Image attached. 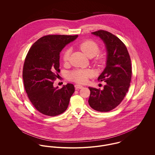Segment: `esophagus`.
<instances>
[{
  "mask_svg": "<svg viewBox=\"0 0 155 155\" xmlns=\"http://www.w3.org/2000/svg\"><path fill=\"white\" fill-rule=\"evenodd\" d=\"M74 87L76 89H81L83 88V86L82 85H78V84H76L74 85Z\"/></svg>",
  "mask_w": 155,
  "mask_h": 155,
  "instance_id": "1",
  "label": "esophagus"
}]
</instances>
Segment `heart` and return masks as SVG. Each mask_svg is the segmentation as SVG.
Instances as JSON below:
<instances>
[{
  "label": "heart",
  "instance_id": "b5f03b06",
  "mask_svg": "<svg viewBox=\"0 0 155 155\" xmlns=\"http://www.w3.org/2000/svg\"><path fill=\"white\" fill-rule=\"evenodd\" d=\"M79 48L89 58H92L96 55L94 60L95 63L98 65L104 64L106 60V55L104 52H100L98 44L93 40L87 39L79 45ZM71 49L67 48L63 54V60L67 62L70 57ZM94 73L90 70H75L70 71L68 74L70 81L78 84H85L88 82L89 78L93 76Z\"/></svg>",
  "mask_w": 155,
  "mask_h": 155
}]
</instances>
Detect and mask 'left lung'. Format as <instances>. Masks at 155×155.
I'll return each instance as SVG.
<instances>
[{
  "mask_svg": "<svg viewBox=\"0 0 155 155\" xmlns=\"http://www.w3.org/2000/svg\"><path fill=\"white\" fill-rule=\"evenodd\" d=\"M92 34L99 36L106 45V67L98 80L104 81L106 85L103 90L89 87V104L95 110L107 112L116 107L128 91L132 76L131 61L125 45L117 36L103 30Z\"/></svg>",
  "mask_w": 155,
  "mask_h": 155,
  "instance_id": "obj_1",
  "label": "left lung"
}]
</instances>
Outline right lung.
Here are the masks:
<instances>
[{"instance_id":"add662e5","label":"right lung","mask_w":155,"mask_h":155,"mask_svg":"<svg viewBox=\"0 0 155 155\" xmlns=\"http://www.w3.org/2000/svg\"><path fill=\"white\" fill-rule=\"evenodd\" d=\"M78 35H47L30 48L25 58L22 79L27 96L37 110L55 116L66 110L74 92L73 84L54 88V81L60 71V54L66 45Z\"/></svg>"}]
</instances>
